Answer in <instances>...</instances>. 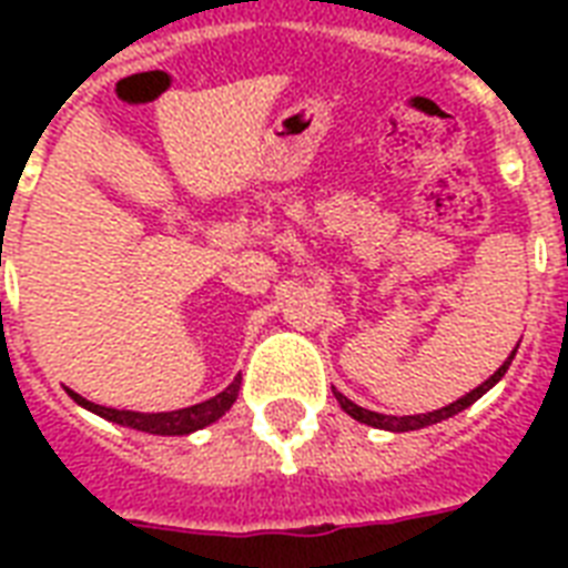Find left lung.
<instances>
[{
    "label": "left lung",
    "instance_id": "left-lung-1",
    "mask_svg": "<svg viewBox=\"0 0 568 568\" xmlns=\"http://www.w3.org/2000/svg\"><path fill=\"white\" fill-rule=\"evenodd\" d=\"M67 395L73 397L75 404H82L84 409H91V413L109 418V422L123 424V427H135V430L144 433H159V436H185V433L200 430L205 424H212L214 418L221 415L209 413V406L217 404L185 406V409H176V413H129V409H111V406L91 404V400H84V397H79L75 392H67ZM226 404H232V400H226Z\"/></svg>",
    "mask_w": 568,
    "mask_h": 568
}]
</instances>
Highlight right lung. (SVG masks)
<instances>
[{
  "mask_svg": "<svg viewBox=\"0 0 568 568\" xmlns=\"http://www.w3.org/2000/svg\"><path fill=\"white\" fill-rule=\"evenodd\" d=\"M504 368H507V365H504ZM504 368L498 374H495L493 379H486L484 386L480 388H475V392H471V395H466V397H459L457 404H450V406H445V418H448V415H454V413H459V409H466L468 404H475L477 397L480 395H486V392H489V388L495 386V383H498V379L504 377ZM356 415V413H354ZM356 418H363V415H356ZM439 418H442V413H439ZM365 422H368V418H365ZM372 424H377V422H372ZM379 427H386V430H395V424H379Z\"/></svg>",
  "mask_w": 568,
  "mask_h": 568,
  "instance_id": "obj_1",
  "label": "right lung"
}]
</instances>
